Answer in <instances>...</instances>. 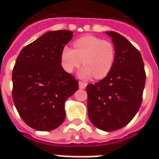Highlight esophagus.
<instances>
[{"label": "esophagus", "mask_w": 159, "mask_h": 159, "mask_svg": "<svg viewBox=\"0 0 159 159\" xmlns=\"http://www.w3.org/2000/svg\"><path fill=\"white\" fill-rule=\"evenodd\" d=\"M86 86H87V84L84 83V82H81V81L79 82V87H80V89H85Z\"/></svg>", "instance_id": "obj_1"}]
</instances>
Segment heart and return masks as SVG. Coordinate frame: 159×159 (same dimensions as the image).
Instances as JSON below:
<instances>
[{"mask_svg": "<svg viewBox=\"0 0 159 159\" xmlns=\"http://www.w3.org/2000/svg\"><path fill=\"white\" fill-rule=\"evenodd\" d=\"M61 66L68 73L84 65L79 72V77L89 80L95 76L102 79L111 71L115 61L113 44L98 37L86 35L74 42V49L64 47L61 54Z\"/></svg>", "mask_w": 159, "mask_h": 159, "instance_id": "heart-1", "label": "heart"}]
</instances>
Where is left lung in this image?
I'll return each instance as SVG.
<instances>
[{
  "label": "left lung",
  "instance_id": "obj_1",
  "mask_svg": "<svg viewBox=\"0 0 159 159\" xmlns=\"http://www.w3.org/2000/svg\"><path fill=\"white\" fill-rule=\"evenodd\" d=\"M115 48V61L107 75L88 84V115L104 131L124 127L134 118L142 103L145 71L141 54L122 35L106 32Z\"/></svg>",
  "mask_w": 159,
  "mask_h": 159
}]
</instances>
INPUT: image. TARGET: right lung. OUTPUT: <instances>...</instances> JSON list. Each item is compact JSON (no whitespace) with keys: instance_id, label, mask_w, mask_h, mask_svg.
Returning a JSON list of instances; mask_svg holds the SVG:
<instances>
[{"instance_id":"obj_1","label":"right lung","mask_w":159,"mask_h":159,"mask_svg":"<svg viewBox=\"0 0 159 159\" xmlns=\"http://www.w3.org/2000/svg\"><path fill=\"white\" fill-rule=\"evenodd\" d=\"M69 30L47 32L23 48L12 73V97L22 120L37 130L49 131L66 118L65 102L79 89L61 66V54L72 39Z\"/></svg>"}]
</instances>
